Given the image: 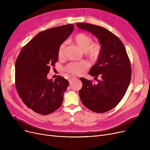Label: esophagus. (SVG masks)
<instances>
[{
    "instance_id": "esophagus-1",
    "label": "esophagus",
    "mask_w": 150,
    "mask_h": 150,
    "mask_svg": "<svg viewBox=\"0 0 150 150\" xmlns=\"http://www.w3.org/2000/svg\"><path fill=\"white\" fill-rule=\"evenodd\" d=\"M75 79H76V77H75V76H70L69 78V81L70 83H71V82H72V81L75 80Z\"/></svg>"
}]
</instances>
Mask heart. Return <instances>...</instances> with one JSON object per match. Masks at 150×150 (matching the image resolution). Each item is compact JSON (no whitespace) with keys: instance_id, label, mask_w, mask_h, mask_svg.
Returning a JSON list of instances; mask_svg holds the SVG:
<instances>
[{"instance_id":"1","label":"heart","mask_w":150,"mask_h":150,"mask_svg":"<svg viewBox=\"0 0 150 150\" xmlns=\"http://www.w3.org/2000/svg\"><path fill=\"white\" fill-rule=\"evenodd\" d=\"M72 42L84 52L88 57L93 60L97 59L101 53L102 47L100 43H93V39L91 36L84 33H78L72 39ZM66 42L61 43L58 50V56L59 58H62L66 49ZM88 62H72L66 67V70L69 73L76 75L83 74L89 67Z\"/></svg>"}]
</instances>
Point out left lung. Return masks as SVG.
Segmentation results:
<instances>
[{
  "label": "left lung",
  "mask_w": 150,
  "mask_h": 150,
  "mask_svg": "<svg viewBox=\"0 0 150 150\" xmlns=\"http://www.w3.org/2000/svg\"><path fill=\"white\" fill-rule=\"evenodd\" d=\"M80 28L95 36L102 50L89 75L101 80L95 84L81 78L79 96L84 106L91 111L103 113L115 107L124 97L130 83L131 67L126 49L120 39L104 27L88 23H76Z\"/></svg>",
  "instance_id": "8db88e82"
}]
</instances>
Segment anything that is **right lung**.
Segmentation results:
<instances>
[{
  "instance_id": "add662e5",
  "label": "right lung",
  "mask_w": 150,
  "mask_h": 150,
  "mask_svg": "<svg viewBox=\"0 0 150 150\" xmlns=\"http://www.w3.org/2000/svg\"><path fill=\"white\" fill-rule=\"evenodd\" d=\"M73 24L39 33L21 50L15 64V83L22 101L38 114L47 115L59 108L69 81L58 76L47 79L58 59V50L74 30Z\"/></svg>"
}]
</instances>
